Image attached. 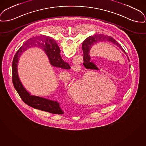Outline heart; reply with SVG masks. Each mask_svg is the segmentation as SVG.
Here are the masks:
<instances>
[{
  "mask_svg": "<svg viewBox=\"0 0 146 146\" xmlns=\"http://www.w3.org/2000/svg\"><path fill=\"white\" fill-rule=\"evenodd\" d=\"M98 73L95 72H89L83 78L77 80L74 85L70 78L64 81V88L69 94L78 102L81 103H97L93 100H90L89 95H93L95 100L98 99V81H96Z\"/></svg>",
  "mask_w": 146,
  "mask_h": 146,
  "instance_id": "b5f03b06",
  "label": "heart"
}]
</instances>
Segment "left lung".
<instances>
[{"label":"left lung","mask_w":146,"mask_h":146,"mask_svg":"<svg viewBox=\"0 0 146 146\" xmlns=\"http://www.w3.org/2000/svg\"><path fill=\"white\" fill-rule=\"evenodd\" d=\"M106 41L109 42H111V43H113L115 45L117 46L120 49L126 54V55L127 57L128 60L129 61L126 52L124 51V50L120 46V44L118 43L113 38H112L111 36H109L107 35L100 34H95L93 36H90L88 38H86L83 41L82 44V50L84 54V56H83L84 61L88 62L89 63L93 64L92 62H90V56L89 55V51L91 50V48L95 43H97L99 41ZM129 68H130V66H129Z\"/></svg>","instance_id":"8db88e82"}]
</instances>
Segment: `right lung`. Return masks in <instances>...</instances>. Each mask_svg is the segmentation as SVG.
<instances>
[{"mask_svg": "<svg viewBox=\"0 0 146 146\" xmlns=\"http://www.w3.org/2000/svg\"><path fill=\"white\" fill-rule=\"evenodd\" d=\"M33 46H38L43 49L48 56L52 66L65 69L70 68L68 63L62 59L60 49L56 42L50 37L46 36H40L34 40L30 41L25 43L16 53L12 64V80L14 86L23 101L29 106L36 109L53 114H62L64 112L60 108V103L41 97L31 95L20 80L17 68L19 57L20 56L22 52L24 51L27 47H30Z\"/></svg>", "mask_w": 146, "mask_h": 146, "instance_id": "obj_1", "label": "right lung"}]
</instances>
